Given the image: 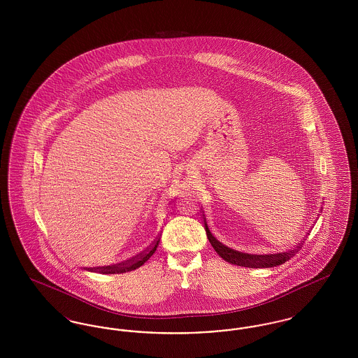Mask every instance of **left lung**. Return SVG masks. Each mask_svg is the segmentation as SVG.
Here are the masks:
<instances>
[{
    "mask_svg": "<svg viewBox=\"0 0 358 358\" xmlns=\"http://www.w3.org/2000/svg\"><path fill=\"white\" fill-rule=\"evenodd\" d=\"M204 228L206 232V236L209 243L212 244V247L215 248V251L222 257L225 262L231 263V264H236L240 267H248V268H270V267H276L283 264L285 262H287L289 257L295 255V252H298V250L301 248V245H298L295 250H291L287 252H279V254H268V255H251V254H244V252H238L236 250H232L227 245H224L222 241H219L217 238L212 235V232L208 228L206 219L204 217Z\"/></svg>",
    "mask_w": 358,
    "mask_h": 358,
    "instance_id": "1",
    "label": "left lung"
}]
</instances>
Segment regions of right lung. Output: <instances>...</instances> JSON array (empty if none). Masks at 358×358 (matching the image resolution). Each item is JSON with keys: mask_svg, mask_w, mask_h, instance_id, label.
Masks as SVG:
<instances>
[{"mask_svg": "<svg viewBox=\"0 0 358 358\" xmlns=\"http://www.w3.org/2000/svg\"><path fill=\"white\" fill-rule=\"evenodd\" d=\"M158 243H159V238L154 243L153 247L149 248L146 252L134 256V257H131L126 262H122L118 264H113V266H106V267H92V268L90 267L87 270L88 271H98L101 273H123L133 271V270H136L138 267H141L142 264H145L150 259V256L153 255L157 247H158Z\"/></svg>", "mask_w": 358, "mask_h": 358, "instance_id": "add662e5", "label": "right lung"}]
</instances>
